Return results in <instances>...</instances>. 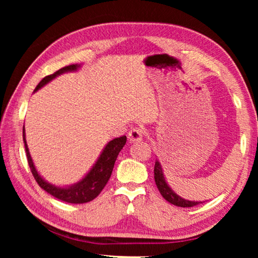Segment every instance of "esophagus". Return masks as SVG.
<instances>
[{
  "label": "esophagus",
  "mask_w": 258,
  "mask_h": 258,
  "mask_svg": "<svg viewBox=\"0 0 258 258\" xmlns=\"http://www.w3.org/2000/svg\"><path fill=\"white\" fill-rule=\"evenodd\" d=\"M143 134H145V132H143L142 128H140V127L132 128V130H131L130 132H128L127 139H128V141H130L131 143H137V142L142 141Z\"/></svg>",
  "instance_id": "1"
}]
</instances>
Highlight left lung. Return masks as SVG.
I'll list each match as a JSON object with an SVG mask.
<instances>
[{"mask_svg": "<svg viewBox=\"0 0 258 258\" xmlns=\"http://www.w3.org/2000/svg\"><path fill=\"white\" fill-rule=\"evenodd\" d=\"M155 182L156 185L158 187L160 195L163 196L165 200H167L169 204L174 205V206L177 207H192L196 206V205H199L204 202H194V200H187L178 196L177 194L174 192L171 186L168 185L167 181L165 178V174L163 171V167H161L160 161L157 159L155 163Z\"/></svg>", "mask_w": 258, "mask_h": 258, "instance_id": "1", "label": "left lung"}]
</instances>
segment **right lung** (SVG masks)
I'll return each instance as SVG.
<instances>
[{"instance_id":"1","label":"right lung","mask_w":258,"mask_h":258,"mask_svg":"<svg viewBox=\"0 0 258 258\" xmlns=\"http://www.w3.org/2000/svg\"><path fill=\"white\" fill-rule=\"evenodd\" d=\"M81 67V63L71 64V66L59 69L58 72L52 74V75L44 77L40 83H38L36 89L34 90V93L42 89L43 86L49 84V83L51 81H53L55 77L66 73H76ZM23 138L25 143L26 155H27L28 159V165L35 180L38 183V185H40L43 190H45L47 194H50L53 196V197L58 198L59 200H62V202H66L69 204L89 203L95 197H98L100 192H101L103 187L106 186L109 178H110L117 156H118L120 150L123 149L126 143L125 135L124 137L111 140V141H109L107 145L103 147L101 154L99 155L97 161H95L92 167L90 168V171L82 177V180L71 185H55L52 184L50 182H47L45 178L38 173L36 167H35V164L28 149L27 141H26L25 126L23 127Z\"/></svg>"}]
</instances>
